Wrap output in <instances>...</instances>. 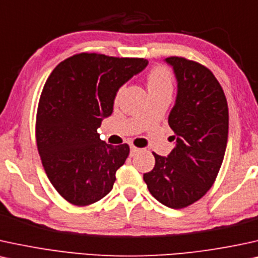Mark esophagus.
Here are the masks:
<instances>
[{"label":"esophagus","mask_w":258,"mask_h":258,"mask_svg":"<svg viewBox=\"0 0 258 258\" xmlns=\"http://www.w3.org/2000/svg\"><path fill=\"white\" fill-rule=\"evenodd\" d=\"M140 151V149H138V148H136V146H131V156H135V155H137V152H139Z\"/></svg>","instance_id":"34e87169"}]
</instances>
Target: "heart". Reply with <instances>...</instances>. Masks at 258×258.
<instances>
[{"label": "heart", "mask_w": 258, "mask_h": 258, "mask_svg": "<svg viewBox=\"0 0 258 258\" xmlns=\"http://www.w3.org/2000/svg\"><path fill=\"white\" fill-rule=\"evenodd\" d=\"M148 87L150 93H156V91L168 90L171 91L172 89V76L170 70L164 65H158L153 68L150 71L148 76ZM121 89H119L118 95L121 93Z\"/></svg>", "instance_id": "1"}]
</instances>
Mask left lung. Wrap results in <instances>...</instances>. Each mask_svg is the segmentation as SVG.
I'll return each instance as SVG.
<instances>
[{"label":"left lung","instance_id":"8db88e82","mask_svg":"<svg viewBox=\"0 0 258 258\" xmlns=\"http://www.w3.org/2000/svg\"><path fill=\"white\" fill-rule=\"evenodd\" d=\"M177 80L169 114L176 146L168 157L153 153L155 167L144 174L149 191L165 206L181 210L200 200L216 181L229 135V107L220 83L198 61L165 59Z\"/></svg>","mask_w":258,"mask_h":258}]
</instances>
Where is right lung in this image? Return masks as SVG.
<instances>
[{
	"label": "right lung",
	"mask_w": 258,
	"mask_h": 258,
	"mask_svg": "<svg viewBox=\"0 0 258 258\" xmlns=\"http://www.w3.org/2000/svg\"><path fill=\"white\" fill-rule=\"evenodd\" d=\"M148 63L82 52L60 61L48 76L39 99L35 138L48 180L70 204L87 206L112 190L130 146L107 144L97 128L112 114L119 88Z\"/></svg>",
	"instance_id": "add662e5"
}]
</instances>
